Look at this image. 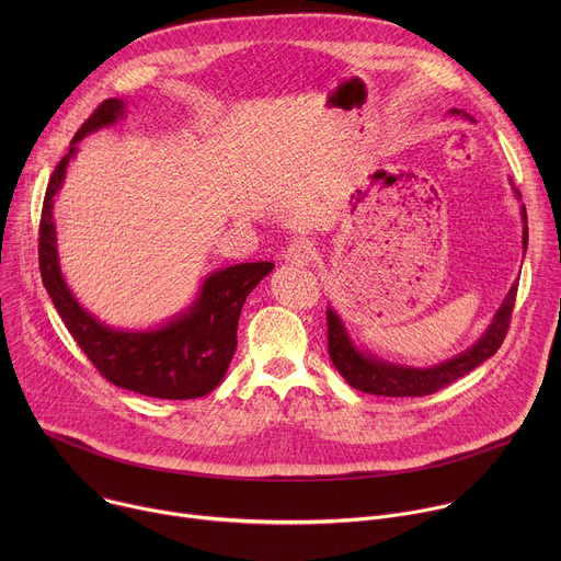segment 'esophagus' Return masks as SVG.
Wrapping results in <instances>:
<instances>
[{
    "label": "esophagus",
    "instance_id": "obj_1",
    "mask_svg": "<svg viewBox=\"0 0 561 561\" xmlns=\"http://www.w3.org/2000/svg\"><path fill=\"white\" fill-rule=\"evenodd\" d=\"M312 257H314V247H312V242H308V239H293L288 249L284 251V260L288 264H297V266L308 264Z\"/></svg>",
    "mask_w": 561,
    "mask_h": 561
}]
</instances>
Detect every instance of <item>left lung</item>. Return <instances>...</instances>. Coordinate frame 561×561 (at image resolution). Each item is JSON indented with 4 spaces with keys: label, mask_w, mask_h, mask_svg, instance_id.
Returning a JSON list of instances; mask_svg holds the SVG:
<instances>
[{
    "label": "left lung",
    "mask_w": 561,
    "mask_h": 561,
    "mask_svg": "<svg viewBox=\"0 0 561 561\" xmlns=\"http://www.w3.org/2000/svg\"><path fill=\"white\" fill-rule=\"evenodd\" d=\"M450 115H461L468 117L466 113L453 108ZM470 119V117H468ZM519 197V193L515 191ZM522 219H524V234H522V244L524 251L528 247V224H526V208L522 206ZM515 295H517V282L511 286L508 295L504 297L502 306L497 308L491 327L484 331V335L479 337L470 348L463 353L455 355L453 359H446L437 366L431 368H415V366H404V364H392L386 359H379L366 351H359L344 322L337 314L333 306L327 310L329 319V353L340 370V375L357 390L370 392V394H383V397H424L431 392H437L439 388L453 383L455 379L463 377L479 364H484L489 357L497 353L502 346L508 324H511V314L515 306Z\"/></svg>",
    "instance_id": "left-lung-1"
}]
</instances>
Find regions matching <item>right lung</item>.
I'll return each mask as SVG.
<instances>
[{"label":"right lung","mask_w":561,"mask_h":561,"mask_svg":"<svg viewBox=\"0 0 561 561\" xmlns=\"http://www.w3.org/2000/svg\"><path fill=\"white\" fill-rule=\"evenodd\" d=\"M124 115L126 104L122 100L102 102L77 130L48 182L39 221L42 282L68 333L111 383L157 399L204 397L219 386L230 366L237 348L239 312L247 297L275 264H234L210 273L186 310L162 327L146 331L113 329L79 306L59 268L53 219L55 195L64 184L66 167L77 152V144L100 128L117 124Z\"/></svg>","instance_id":"obj_1"}]
</instances>
